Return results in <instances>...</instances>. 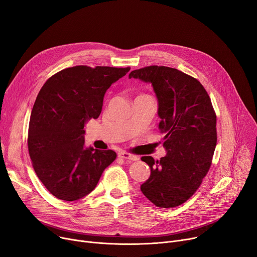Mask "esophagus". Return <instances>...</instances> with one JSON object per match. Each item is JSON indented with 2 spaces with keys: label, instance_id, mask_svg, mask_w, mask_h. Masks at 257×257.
Returning <instances> with one entry per match:
<instances>
[{
  "label": "esophagus",
  "instance_id": "1",
  "mask_svg": "<svg viewBox=\"0 0 257 257\" xmlns=\"http://www.w3.org/2000/svg\"><path fill=\"white\" fill-rule=\"evenodd\" d=\"M118 157L123 158V159H129V160H132V161L139 160V157L137 155H132V154H129L127 152H120V153H118Z\"/></svg>",
  "mask_w": 257,
  "mask_h": 257
}]
</instances>
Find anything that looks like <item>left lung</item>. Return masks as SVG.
Returning <instances> with one entry per match:
<instances>
[{"mask_svg": "<svg viewBox=\"0 0 257 257\" xmlns=\"http://www.w3.org/2000/svg\"><path fill=\"white\" fill-rule=\"evenodd\" d=\"M129 78L152 84L167 151L159 160L142 157L151 175L141 191L157 207H176L196 193L210 168L217 115L203 85L181 71L151 65L132 71Z\"/></svg>", "mask_w": 257, "mask_h": 257, "instance_id": "obj_1", "label": "left lung"}]
</instances>
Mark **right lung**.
<instances>
[{
  "label": "right lung",
  "mask_w": 257,
  "mask_h": 257,
  "mask_svg": "<svg viewBox=\"0 0 257 257\" xmlns=\"http://www.w3.org/2000/svg\"><path fill=\"white\" fill-rule=\"evenodd\" d=\"M130 67L77 65L48 79L30 116L28 149L34 171L56 198L76 201L94 190L116 158L112 150L84 146V126L98 118L106 90Z\"/></svg>",
  "instance_id": "1"
}]
</instances>
